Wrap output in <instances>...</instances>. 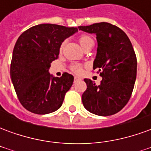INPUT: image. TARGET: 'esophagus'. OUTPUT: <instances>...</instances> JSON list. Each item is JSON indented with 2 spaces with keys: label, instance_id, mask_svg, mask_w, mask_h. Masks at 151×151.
Wrapping results in <instances>:
<instances>
[{
  "label": "esophagus",
  "instance_id": "34e87169",
  "mask_svg": "<svg viewBox=\"0 0 151 151\" xmlns=\"http://www.w3.org/2000/svg\"><path fill=\"white\" fill-rule=\"evenodd\" d=\"M80 80H82V78H81L77 77V76H75V77H74V82H78V81H80Z\"/></svg>",
  "mask_w": 151,
  "mask_h": 151
}]
</instances>
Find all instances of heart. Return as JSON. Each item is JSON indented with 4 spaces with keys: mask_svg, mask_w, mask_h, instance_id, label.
Here are the masks:
<instances>
[{
    "mask_svg": "<svg viewBox=\"0 0 151 151\" xmlns=\"http://www.w3.org/2000/svg\"><path fill=\"white\" fill-rule=\"evenodd\" d=\"M78 42L83 49H85V48L88 47H93V45H94V40H93V39L91 36L86 35H82L81 36H79ZM65 41L61 43L60 47V51L63 50L64 47H65ZM70 69H71L72 72H73L76 74H80L83 71V65H81V64H79V63H72L70 65Z\"/></svg>",
    "mask_w": 151,
    "mask_h": 151,
    "instance_id": "b5f03b06",
    "label": "heart"
}]
</instances>
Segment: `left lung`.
<instances>
[{
	"label": "left lung",
	"mask_w": 151,
	"mask_h": 151,
	"mask_svg": "<svg viewBox=\"0 0 151 151\" xmlns=\"http://www.w3.org/2000/svg\"><path fill=\"white\" fill-rule=\"evenodd\" d=\"M78 29L96 35L98 48L93 69H98L103 78L99 86H95L91 79H84L86 90L82 94V104L95 115H114L127 104L134 87L137 57L133 45L120 28L108 22Z\"/></svg>",
	"instance_id": "1"
}]
</instances>
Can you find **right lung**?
I'll use <instances>...</instances> for the list:
<instances>
[{
    "mask_svg": "<svg viewBox=\"0 0 151 151\" xmlns=\"http://www.w3.org/2000/svg\"><path fill=\"white\" fill-rule=\"evenodd\" d=\"M78 31L77 27L40 24L24 31L13 51L10 77L21 104L33 113L48 114L59 109L73 76L50 75L51 63L58 58L60 44Z\"/></svg>",
    "mask_w": 151,
    "mask_h": 151,
    "instance_id": "1",
    "label": "right lung"
}]
</instances>
